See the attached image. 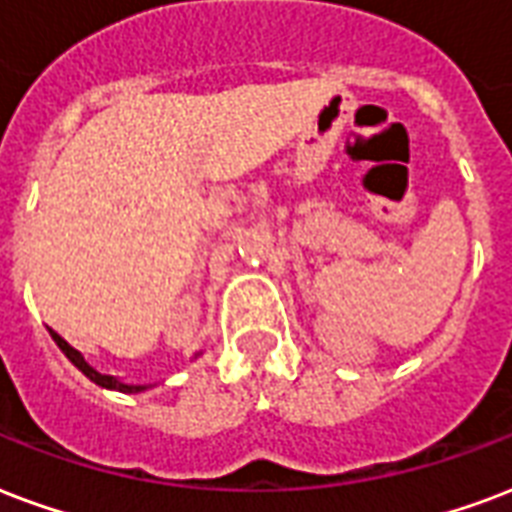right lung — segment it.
Returning <instances> with one entry per match:
<instances>
[{
  "mask_svg": "<svg viewBox=\"0 0 512 512\" xmlns=\"http://www.w3.org/2000/svg\"><path fill=\"white\" fill-rule=\"evenodd\" d=\"M50 335H53V341L58 343V349L64 351L66 357L72 360L74 368L83 370L85 376L91 378L93 384L104 386V389H117V392H128V395H131V392H142V389H144V386H134V384H123V381H115V378H112V376H101V373H96V370H93L91 365L85 362L83 354H80V351H77V349H72V346H69V343H66L64 338H61V335L56 333V330H50Z\"/></svg>",
  "mask_w": 512,
  "mask_h": 512,
  "instance_id": "right-lung-1",
  "label": "right lung"
}]
</instances>
